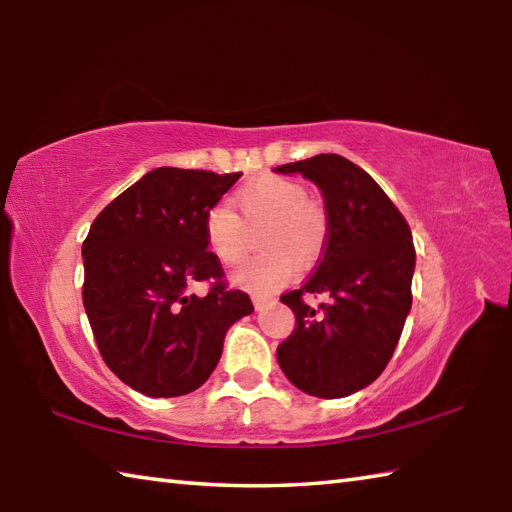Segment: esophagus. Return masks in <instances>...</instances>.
<instances>
[{"label":"esophagus","instance_id":"obj_1","mask_svg":"<svg viewBox=\"0 0 512 512\" xmlns=\"http://www.w3.org/2000/svg\"><path fill=\"white\" fill-rule=\"evenodd\" d=\"M268 303H273V299H270V297H259V295H253V306H255V310H262L264 306H268Z\"/></svg>","mask_w":512,"mask_h":512}]
</instances>
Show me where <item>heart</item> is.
Masks as SVG:
<instances>
[{"mask_svg": "<svg viewBox=\"0 0 512 512\" xmlns=\"http://www.w3.org/2000/svg\"><path fill=\"white\" fill-rule=\"evenodd\" d=\"M244 220H266L262 255L248 259L235 270V284L253 292H270L295 273V257L312 262L328 235V215L297 180L284 176H259L235 193ZM204 239L211 253L226 266L242 262L246 253V228L228 204H213L204 215Z\"/></svg>", "mask_w": 512, "mask_h": 512, "instance_id": "b5f03b06", "label": "heart"}]
</instances>
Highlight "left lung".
<instances>
[{
	"label": "left lung",
	"mask_w": 512,
	"mask_h": 512,
	"mask_svg": "<svg viewBox=\"0 0 512 512\" xmlns=\"http://www.w3.org/2000/svg\"><path fill=\"white\" fill-rule=\"evenodd\" d=\"M323 191L328 235L314 273L281 301L297 319L277 347L292 385L317 398H343L383 374L411 310L416 248L411 228L376 180L336 154L281 165ZM329 297L312 309L305 297Z\"/></svg>",
	"instance_id": "left-lung-1"
}]
</instances>
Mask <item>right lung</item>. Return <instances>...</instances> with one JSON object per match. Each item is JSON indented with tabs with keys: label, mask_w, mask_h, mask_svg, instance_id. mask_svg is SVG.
I'll return each mask as SVG.
<instances>
[{
	"label": "right lung",
	"mask_w": 512,
	"mask_h": 512,
	"mask_svg": "<svg viewBox=\"0 0 512 512\" xmlns=\"http://www.w3.org/2000/svg\"><path fill=\"white\" fill-rule=\"evenodd\" d=\"M242 173L160 167L96 215L83 242V306L105 365L151 398L206 383L226 330L253 312L228 288L204 239V215ZM210 286L204 298L188 288Z\"/></svg>",
	"instance_id": "1"
}]
</instances>
